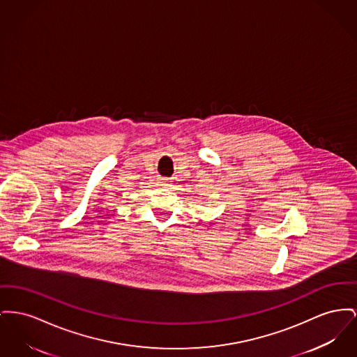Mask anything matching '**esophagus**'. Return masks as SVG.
<instances>
[{"label":"esophagus","instance_id":"1","mask_svg":"<svg viewBox=\"0 0 357 357\" xmlns=\"http://www.w3.org/2000/svg\"><path fill=\"white\" fill-rule=\"evenodd\" d=\"M158 182H159V185L163 186V188H167V186H169V183H171V181H169L168 178H159Z\"/></svg>","mask_w":357,"mask_h":357}]
</instances>
